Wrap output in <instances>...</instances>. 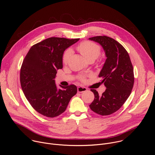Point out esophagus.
<instances>
[{
  "label": "esophagus",
  "instance_id": "34e87169",
  "mask_svg": "<svg viewBox=\"0 0 155 155\" xmlns=\"http://www.w3.org/2000/svg\"><path fill=\"white\" fill-rule=\"evenodd\" d=\"M77 91L78 93H83L87 91V89L85 87H83V86H78L77 88Z\"/></svg>",
  "mask_w": 155,
  "mask_h": 155
}]
</instances>
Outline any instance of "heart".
<instances>
[{"mask_svg": "<svg viewBox=\"0 0 155 155\" xmlns=\"http://www.w3.org/2000/svg\"><path fill=\"white\" fill-rule=\"evenodd\" d=\"M77 49L87 61H94L101 54V50L100 46L91 41H84L80 43L77 46ZM72 54V51L71 49L69 48L65 50L62 56V62L65 64L67 63ZM81 80L84 81V77H82Z\"/></svg>", "mask_w": 155, "mask_h": 155, "instance_id": "heart-1", "label": "heart"}]
</instances>
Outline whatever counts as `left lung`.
Masks as SVG:
<instances>
[{"label":"left lung","mask_w":155,"mask_h":155,"mask_svg":"<svg viewBox=\"0 0 155 155\" xmlns=\"http://www.w3.org/2000/svg\"><path fill=\"white\" fill-rule=\"evenodd\" d=\"M89 39L100 44L107 57L99 75L107 89L101 96L96 90H91L94 99L90 107L99 115H109L118 110L131 93L134 82L133 66L127 51L115 39L105 35Z\"/></svg>","instance_id":"obj_1"}]
</instances>
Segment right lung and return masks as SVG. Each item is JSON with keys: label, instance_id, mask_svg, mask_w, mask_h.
<instances>
[{"label": "right lung", "instance_id": "obj_1", "mask_svg": "<svg viewBox=\"0 0 155 155\" xmlns=\"http://www.w3.org/2000/svg\"><path fill=\"white\" fill-rule=\"evenodd\" d=\"M79 38L50 37L34 45L25 56L20 71L22 90L37 112L54 118L62 114L77 93L74 84L58 89L54 78L62 68L64 51Z\"/></svg>", "mask_w": 155, "mask_h": 155}]
</instances>
